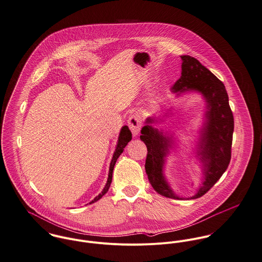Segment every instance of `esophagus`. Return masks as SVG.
Instances as JSON below:
<instances>
[{
    "label": "esophagus",
    "mask_w": 262,
    "mask_h": 262,
    "mask_svg": "<svg viewBox=\"0 0 262 262\" xmlns=\"http://www.w3.org/2000/svg\"><path fill=\"white\" fill-rule=\"evenodd\" d=\"M127 124H128L129 129L133 133V136L134 137L138 136L141 132L142 126H143V120H142L141 115L139 113L132 114L127 119Z\"/></svg>",
    "instance_id": "obj_1"
}]
</instances>
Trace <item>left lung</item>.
Masks as SVG:
<instances>
[{"label": "left lung", "instance_id": "obj_1", "mask_svg": "<svg viewBox=\"0 0 262 262\" xmlns=\"http://www.w3.org/2000/svg\"><path fill=\"white\" fill-rule=\"evenodd\" d=\"M181 77L175 82L171 91L177 95L186 91H198L207 101L206 121L202 128L198 144V156L203 164L205 179L198 192L191 200L206 194L227 170L231 160V148L234 132V117L229 105V97L225 85L196 58L181 55ZM157 121L148 117L142 128L141 140L146 144L148 154L145 169L152 187L159 194L182 200L177 196L168 185L163 168L165 158L171 148L172 140L151 123Z\"/></svg>", "mask_w": 262, "mask_h": 262}]
</instances>
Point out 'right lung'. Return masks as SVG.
Here are the masks:
<instances>
[{"mask_svg": "<svg viewBox=\"0 0 262 262\" xmlns=\"http://www.w3.org/2000/svg\"><path fill=\"white\" fill-rule=\"evenodd\" d=\"M132 140V133L128 128V126L124 125L122 126L121 130H120V134H119V137H118V142H117V145H116V149H115V152L113 154V157L111 160V163H110V167H109V173H108V179H107V182H106V185H105L103 190L101 191V193H99L92 202H90V204H93L95 202H97L98 200H100L105 193L108 191L109 187H110V184H111V181H112V172H113V168H114V165L117 161L118 157L121 155V153L123 152V149L125 148V146L127 145V143Z\"/></svg>", "mask_w": 262, "mask_h": 262, "instance_id": "1", "label": "right lung"}]
</instances>
